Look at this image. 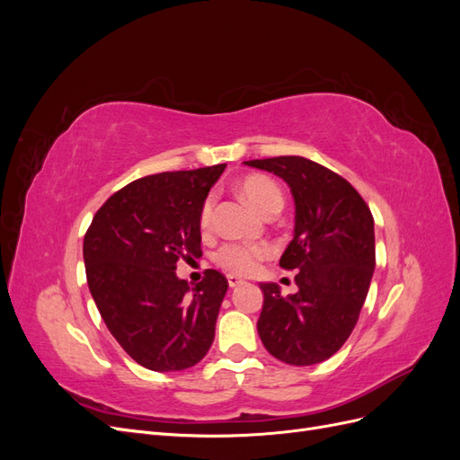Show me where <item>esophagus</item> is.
Segmentation results:
<instances>
[{
    "label": "esophagus",
    "instance_id": "esophagus-1",
    "mask_svg": "<svg viewBox=\"0 0 460 460\" xmlns=\"http://www.w3.org/2000/svg\"><path fill=\"white\" fill-rule=\"evenodd\" d=\"M242 284H245L240 276H235V274H228V286L230 288H238V286H242Z\"/></svg>",
    "mask_w": 460,
    "mask_h": 460
}]
</instances>
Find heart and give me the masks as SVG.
Instances as JSON below:
<instances>
[{
    "label": "heart",
    "instance_id": "b5f03b06",
    "mask_svg": "<svg viewBox=\"0 0 460 460\" xmlns=\"http://www.w3.org/2000/svg\"><path fill=\"white\" fill-rule=\"evenodd\" d=\"M240 190L245 199L252 203L257 211L267 215L272 208H282V191L276 186L274 180L262 174L245 176L240 182ZM213 207L215 198L208 196L201 207L199 225L203 230L211 226L213 222ZM270 255V247L267 243H252V242H228L218 247L215 253V262L220 269L234 274H252L257 264Z\"/></svg>",
    "mask_w": 460,
    "mask_h": 460
}]
</instances>
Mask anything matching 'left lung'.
Segmentation results:
<instances>
[{"label":"left lung","instance_id":"obj_1","mask_svg":"<svg viewBox=\"0 0 460 460\" xmlns=\"http://www.w3.org/2000/svg\"><path fill=\"white\" fill-rule=\"evenodd\" d=\"M245 164L280 176L296 201L294 240L280 267L297 270L299 289L284 297L276 284H261L259 338L286 365L323 363L351 336L368 294L376 267L372 213L345 178L311 159Z\"/></svg>","mask_w":460,"mask_h":460}]
</instances>
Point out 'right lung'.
<instances>
[{
  "label": "right lung",
  "instance_id": "add662e5",
  "mask_svg": "<svg viewBox=\"0 0 460 460\" xmlns=\"http://www.w3.org/2000/svg\"><path fill=\"white\" fill-rule=\"evenodd\" d=\"M226 164L134 180L95 213L84 235L90 294L103 323L137 365L186 370L215 340L225 274L190 288L176 262L201 257V207Z\"/></svg>",
  "mask_w": 460,
  "mask_h": 460
}]
</instances>
